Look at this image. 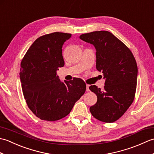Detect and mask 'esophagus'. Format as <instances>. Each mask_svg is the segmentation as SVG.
<instances>
[{"label":"esophagus","mask_w":154,"mask_h":154,"mask_svg":"<svg viewBox=\"0 0 154 154\" xmlns=\"http://www.w3.org/2000/svg\"><path fill=\"white\" fill-rule=\"evenodd\" d=\"M89 86H90L89 85H87H87H86V87H86V91H89Z\"/></svg>","instance_id":"obj_1"}]
</instances>
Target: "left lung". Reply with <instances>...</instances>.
<instances>
[{
	"label": "left lung",
	"instance_id": "1",
	"mask_svg": "<svg viewBox=\"0 0 154 154\" xmlns=\"http://www.w3.org/2000/svg\"><path fill=\"white\" fill-rule=\"evenodd\" d=\"M79 38L95 48L97 69L103 72L105 79L103 90L96 85L89 87L97 96L90 112L102 122H115L134 99L138 76L135 58L125 44L108 31L90 32Z\"/></svg>",
	"mask_w": 154,
	"mask_h": 154
}]
</instances>
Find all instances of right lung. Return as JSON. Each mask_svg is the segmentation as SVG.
<instances>
[{"instance_id": "add662e5", "label": "right lung", "mask_w": 154, "mask_h": 154, "mask_svg": "<svg viewBox=\"0 0 154 154\" xmlns=\"http://www.w3.org/2000/svg\"><path fill=\"white\" fill-rule=\"evenodd\" d=\"M71 34L54 32L38 38L22 59L20 79L29 109L41 120L55 121L70 113L83 95L86 84L80 78L62 82L57 75L64 66L62 46Z\"/></svg>"}]
</instances>
